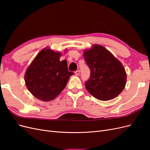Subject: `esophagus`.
I'll return each instance as SVG.
<instances>
[{"label": "esophagus", "instance_id": "34e87169", "mask_svg": "<svg viewBox=\"0 0 150 150\" xmlns=\"http://www.w3.org/2000/svg\"><path fill=\"white\" fill-rule=\"evenodd\" d=\"M75 74H76V75H77V76L79 75V74H80V71H79V70L76 71H75Z\"/></svg>", "mask_w": 150, "mask_h": 150}]
</instances>
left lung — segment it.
<instances>
[{"label":"left lung","instance_id":"8db88e82","mask_svg":"<svg viewBox=\"0 0 150 150\" xmlns=\"http://www.w3.org/2000/svg\"><path fill=\"white\" fill-rule=\"evenodd\" d=\"M83 56L90 69V78L84 83L88 91L101 101L118 96L126 82V74L121 63L106 48L97 44L85 51Z\"/></svg>","mask_w":150,"mask_h":150}]
</instances>
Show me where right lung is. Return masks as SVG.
Masks as SVG:
<instances>
[{
    "label": "right lung",
    "mask_w": 150,
    "mask_h": 150,
    "mask_svg": "<svg viewBox=\"0 0 150 150\" xmlns=\"http://www.w3.org/2000/svg\"><path fill=\"white\" fill-rule=\"evenodd\" d=\"M61 54L49 49H43L27 69L25 82L29 91L44 101L56 98L64 89L74 74L69 71L67 61H60Z\"/></svg>",
    "instance_id": "right-lung-1"
}]
</instances>
